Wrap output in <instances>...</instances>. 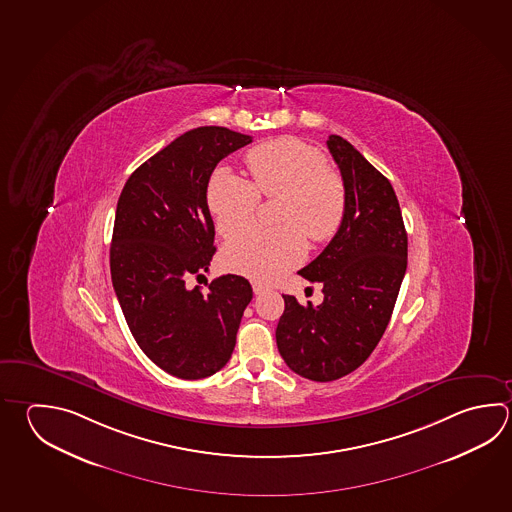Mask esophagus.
Instances as JSON below:
<instances>
[{
    "instance_id": "esophagus-1",
    "label": "esophagus",
    "mask_w": 512,
    "mask_h": 512,
    "mask_svg": "<svg viewBox=\"0 0 512 512\" xmlns=\"http://www.w3.org/2000/svg\"><path fill=\"white\" fill-rule=\"evenodd\" d=\"M251 286H253V293H255V295H261V293L268 290V288H266L264 284H261V282H253Z\"/></svg>"
}]
</instances>
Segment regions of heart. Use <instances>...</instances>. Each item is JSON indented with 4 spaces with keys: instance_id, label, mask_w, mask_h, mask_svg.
<instances>
[{
    "instance_id": "heart-1",
    "label": "heart",
    "mask_w": 512,
    "mask_h": 512,
    "mask_svg": "<svg viewBox=\"0 0 512 512\" xmlns=\"http://www.w3.org/2000/svg\"><path fill=\"white\" fill-rule=\"evenodd\" d=\"M251 184L228 168L213 172L206 203L224 239L241 233L252 219L258 197L280 198L275 231L254 229L235 237L222 261L230 271L250 279H279L306 257V238L326 242L335 237L346 213V190L328 159L299 139L282 137L251 148L246 155Z\"/></svg>"
}]
</instances>
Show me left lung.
<instances>
[{
  "mask_svg": "<svg viewBox=\"0 0 512 512\" xmlns=\"http://www.w3.org/2000/svg\"><path fill=\"white\" fill-rule=\"evenodd\" d=\"M346 213L335 237L300 270L322 284L320 306L284 297L277 348L291 371L315 382L362 366L386 331L407 268V233L395 190L355 146L329 135Z\"/></svg>",
  "mask_w": 512,
  "mask_h": 512,
  "instance_id": "1",
  "label": "left lung"
}]
</instances>
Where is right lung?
Here are the masks:
<instances>
[{"label":"right lung","mask_w":512,"mask_h":512,"mask_svg":"<svg viewBox=\"0 0 512 512\" xmlns=\"http://www.w3.org/2000/svg\"><path fill=\"white\" fill-rule=\"evenodd\" d=\"M250 143L224 126L193 128L141 164L117 201L110 246L117 300L146 357L183 380L226 366L253 297L239 275L212 280L208 291L186 286L203 277L215 253L206 203L212 172Z\"/></svg>","instance_id":"right-lung-1"}]
</instances>
